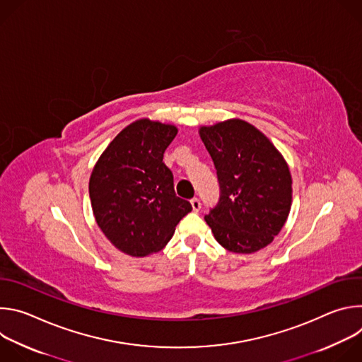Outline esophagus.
Segmentation results:
<instances>
[{"label":"esophagus","instance_id":"34e87169","mask_svg":"<svg viewBox=\"0 0 362 362\" xmlns=\"http://www.w3.org/2000/svg\"><path fill=\"white\" fill-rule=\"evenodd\" d=\"M190 204H192L193 212H199L200 208H202V203H200V200H199L197 197H193V199L190 200Z\"/></svg>","mask_w":362,"mask_h":362}]
</instances>
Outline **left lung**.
Here are the masks:
<instances>
[{"mask_svg": "<svg viewBox=\"0 0 362 362\" xmlns=\"http://www.w3.org/2000/svg\"><path fill=\"white\" fill-rule=\"evenodd\" d=\"M200 137L214 160L219 202L204 216L215 239L235 253L269 245L291 211L289 168L269 139L243 120L202 127Z\"/></svg>", "mask_w": 362, "mask_h": 362, "instance_id": "obj_1", "label": "left lung"}]
</instances>
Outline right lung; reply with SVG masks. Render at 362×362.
Here are the masks:
<instances>
[{
	"instance_id": "right-lung-1",
	"label": "right lung",
	"mask_w": 362,
	"mask_h": 362,
	"mask_svg": "<svg viewBox=\"0 0 362 362\" xmlns=\"http://www.w3.org/2000/svg\"><path fill=\"white\" fill-rule=\"evenodd\" d=\"M177 129L137 120L123 129L93 169L88 192L97 225L122 252L146 256L170 240L192 211L176 196L173 173L163 154Z\"/></svg>"
}]
</instances>
